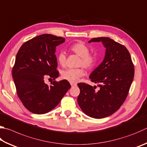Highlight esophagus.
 I'll return each mask as SVG.
<instances>
[{"instance_id": "34e87169", "label": "esophagus", "mask_w": 147, "mask_h": 147, "mask_svg": "<svg viewBox=\"0 0 147 147\" xmlns=\"http://www.w3.org/2000/svg\"><path fill=\"white\" fill-rule=\"evenodd\" d=\"M71 87H73L76 86V84H71Z\"/></svg>"}]
</instances>
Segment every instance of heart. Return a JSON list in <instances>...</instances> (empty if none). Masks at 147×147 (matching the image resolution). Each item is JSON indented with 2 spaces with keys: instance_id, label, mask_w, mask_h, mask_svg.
Returning a JSON list of instances; mask_svg holds the SVG:
<instances>
[{
  "instance_id": "1",
  "label": "heart",
  "mask_w": 147,
  "mask_h": 147,
  "mask_svg": "<svg viewBox=\"0 0 147 147\" xmlns=\"http://www.w3.org/2000/svg\"><path fill=\"white\" fill-rule=\"evenodd\" d=\"M70 49L76 55L80 57L78 65L82 66L87 69L93 67L96 62V58L94 55L89 54V48L82 42L76 43L70 47ZM57 61L62 67L66 64V55L64 52H60L57 56ZM85 71L82 68L67 69L62 73L63 79L69 82L71 84L76 83L81 77L84 76Z\"/></svg>"
}]
</instances>
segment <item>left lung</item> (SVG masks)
I'll list each match as a JSON object with an SVG mask.
<instances>
[{
    "mask_svg": "<svg viewBox=\"0 0 147 147\" xmlns=\"http://www.w3.org/2000/svg\"><path fill=\"white\" fill-rule=\"evenodd\" d=\"M88 42H101L105 48L102 62L89 76L92 82L100 84V89L96 91L94 87L80 83L78 103L86 115L103 118L118 111L126 99L134 79V65L127 48L109 37Z\"/></svg>",
    "mask_w": 147,
    "mask_h": 147,
    "instance_id": "8db88e82",
    "label": "left lung"
}]
</instances>
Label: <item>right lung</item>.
<instances>
[{
  "instance_id": "right-lung-1",
  "label": "right lung",
  "mask_w": 147,
  "mask_h": 147,
  "mask_svg": "<svg viewBox=\"0 0 147 147\" xmlns=\"http://www.w3.org/2000/svg\"><path fill=\"white\" fill-rule=\"evenodd\" d=\"M65 38L43 34L25 42L16 56L12 71L18 98L31 113L46 114L53 110L71 88L68 81L44 82L46 77L53 80L59 76L57 71L56 48Z\"/></svg>"
}]
</instances>
